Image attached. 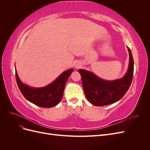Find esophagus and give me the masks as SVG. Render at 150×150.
I'll return each mask as SVG.
<instances>
[{
    "mask_svg": "<svg viewBox=\"0 0 150 150\" xmlns=\"http://www.w3.org/2000/svg\"><path fill=\"white\" fill-rule=\"evenodd\" d=\"M76 67L77 68H78V67H79V66L78 65H76Z\"/></svg>",
    "mask_w": 150,
    "mask_h": 150,
    "instance_id": "esophagus-1",
    "label": "esophagus"
}]
</instances>
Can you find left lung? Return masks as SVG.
Here are the masks:
<instances>
[{
	"label": "left lung",
	"mask_w": 150,
	"mask_h": 150,
	"mask_svg": "<svg viewBox=\"0 0 150 150\" xmlns=\"http://www.w3.org/2000/svg\"><path fill=\"white\" fill-rule=\"evenodd\" d=\"M128 47L129 62L128 71L123 78L114 81H105L93 72L79 69L81 75L85 96L88 101L94 106H103L119 101L128 91L132 81L134 61L132 53Z\"/></svg>",
	"instance_id": "1"
}]
</instances>
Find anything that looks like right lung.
<instances>
[{
  "label": "right lung",
  "mask_w": 150,
  "mask_h": 150,
  "mask_svg": "<svg viewBox=\"0 0 150 150\" xmlns=\"http://www.w3.org/2000/svg\"><path fill=\"white\" fill-rule=\"evenodd\" d=\"M73 69L66 71L46 87L34 88L22 83L16 71L17 83L21 93L29 101L42 108H52L61 101L67 81Z\"/></svg>",
  "instance_id": "right-lung-1"
}]
</instances>
